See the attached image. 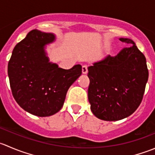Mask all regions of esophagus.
<instances>
[{
  "label": "esophagus",
  "mask_w": 155,
  "mask_h": 155,
  "mask_svg": "<svg viewBox=\"0 0 155 155\" xmlns=\"http://www.w3.org/2000/svg\"><path fill=\"white\" fill-rule=\"evenodd\" d=\"M82 73L83 74H87V67L86 66V65H84V66H82Z\"/></svg>",
  "instance_id": "obj_1"
}]
</instances>
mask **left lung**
<instances>
[{
  "mask_svg": "<svg viewBox=\"0 0 155 155\" xmlns=\"http://www.w3.org/2000/svg\"><path fill=\"white\" fill-rule=\"evenodd\" d=\"M119 40L132 46L87 68L91 110L104 121H118L132 115L143 101L148 79L144 54L130 39Z\"/></svg>",
  "mask_w": 155,
  "mask_h": 155,
  "instance_id": "left-lung-1",
  "label": "left lung"
}]
</instances>
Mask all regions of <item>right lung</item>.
Segmentation results:
<instances>
[{
  "label": "right lung",
  "mask_w": 155,
  "mask_h": 155,
  "mask_svg": "<svg viewBox=\"0 0 155 155\" xmlns=\"http://www.w3.org/2000/svg\"><path fill=\"white\" fill-rule=\"evenodd\" d=\"M55 40L54 34L33 30L16 44L8 63L12 96L32 115L50 116L64 105L67 92L82 74V66L70 70L50 63L45 46Z\"/></svg>",
  "instance_id": "add662e5"
}]
</instances>
